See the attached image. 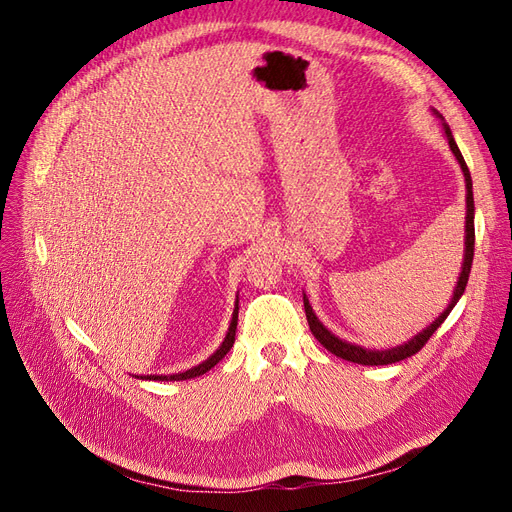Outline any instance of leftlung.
<instances>
[{
	"instance_id": "1",
	"label": "left lung",
	"mask_w": 512,
	"mask_h": 512,
	"mask_svg": "<svg viewBox=\"0 0 512 512\" xmlns=\"http://www.w3.org/2000/svg\"><path fill=\"white\" fill-rule=\"evenodd\" d=\"M436 113V111H433ZM440 119H444L440 113H436ZM444 126V134L448 138V147H451V151L455 153V158L463 170V177H466V250H463V265H461V273H459V280H457V286L453 290V299L451 303H448V307L444 309V312L433 320L427 329H423L418 335H414L412 339H408L406 344L401 346H395V348H389V350H367L363 346H356V344H350L346 342V339H339L335 337L324 324L318 320V316L314 314L312 305H309L305 292H303V305H305V316H307V324H309V331H312V335L318 339V342L327 348L331 354L339 356V359L344 361H352V363H359V365H391V363H397V361H404L408 359V356L416 354L418 350H421L427 339L438 331L440 324L446 320V316L451 314V309L457 305V301L461 299L463 290H466V284H468V277H470V269H472V258H474V194H472V177H470V170H468V164L466 160H463L461 151L455 143L453 138V132L451 128L446 126V123H442Z\"/></svg>"
}]
</instances>
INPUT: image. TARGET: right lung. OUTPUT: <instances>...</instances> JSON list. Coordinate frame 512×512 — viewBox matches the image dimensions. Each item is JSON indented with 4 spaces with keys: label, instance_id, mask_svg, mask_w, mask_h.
Listing matches in <instances>:
<instances>
[{
    "label": "right lung",
    "instance_id": "obj_1",
    "mask_svg": "<svg viewBox=\"0 0 512 512\" xmlns=\"http://www.w3.org/2000/svg\"><path fill=\"white\" fill-rule=\"evenodd\" d=\"M237 320H239V301L235 303V312H232V320H230V327H228V333H226V337H224V342H222V346L215 350L207 361H203L200 365H196V367H192V369H188V371H181V374H170V376H136V378H141V380H162V382H170V380H190V378H196V376H203V374H207V371L211 369V367H215L218 365L224 356H226V352L232 348V344H235V331H237Z\"/></svg>",
    "mask_w": 512,
    "mask_h": 512
}]
</instances>
